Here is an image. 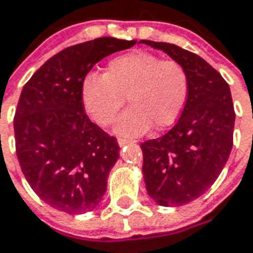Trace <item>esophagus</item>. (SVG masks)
Here are the masks:
<instances>
[{"instance_id": "obj_1", "label": "esophagus", "mask_w": 253, "mask_h": 253, "mask_svg": "<svg viewBox=\"0 0 253 253\" xmlns=\"http://www.w3.org/2000/svg\"><path fill=\"white\" fill-rule=\"evenodd\" d=\"M118 143L120 147H125V145H127V144L133 143V140H128V138H119Z\"/></svg>"}]
</instances>
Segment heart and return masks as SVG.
Wrapping results in <instances>:
<instances>
[{"instance_id": "1", "label": "heart", "mask_w": 253, "mask_h": 253, "mask_svg": "<svg viewBox=\"0 0 253 253\" xmlns=\"http://www.w3.org/2000/svg\"><path fill=\"white\" fill-rule=\"evenodd\" d=\"M189 89V74L179 61L131 51L109 60L103 75H85L81 102L96 125L109 127L127 98L130 108L119 119L116 131L140 135L153 125L158 130L173 126L186 106Z\"/></svg>"}]
</instances>
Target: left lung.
<instances>
[{
  "label": "left lung",
  "instance_id": "1",
  "mask_svg": "<svg viewBox=\"0 0 253 253\" xmlns=\"http://www.w3.org/2000/svg\"><path fill=\"white\" fill-rule=\"evenodd\" d=\"M186 68L190 89L176 125L141 143L148 196L160 206H182L215 182L232 148L235 112L228 84L206 60L172 43L141 40Z\"/></svg>",
  "mask_w": 253,
  "mask_h": 253
}]
</instances>
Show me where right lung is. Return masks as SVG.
Instances as JSON below:
<instances>
[{
	"label": "right lung",
	"mask_w": 253,
	"mask_h": 253,
	"mask_svg": "<svg viewBox=\"0 0 253 253\" xmlns=\"http://www.w3.org/2000/svg\"><path fill=\"white\" fill-rule=\"evenodd\" d=\"M135 43L98 38L70 46L23 86L13 118L16 157L35 193L56 210L91 211L106 192L120 147L85 113L81 83L102 58Z\"/></svg>",
	"instance_id": "right-lung-1"
}]
</instances>
